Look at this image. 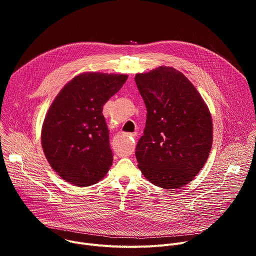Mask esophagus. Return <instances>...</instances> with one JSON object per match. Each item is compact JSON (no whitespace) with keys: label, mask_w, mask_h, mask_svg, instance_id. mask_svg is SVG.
<instances>
[{"label":"esophagus","mask_w":256,"mask_h":256,"mask_svg":"<svg viewBox=\"0 0 256 256\" xmlns=\"http://www.w3.org/2000/svg\"><path fill=\"white\" fill-rule=\"evenodd\" d=\"M128 136H132V138H134V136H136V134H130Z\"/></svg>","instance_id":"1"}]
</instances>
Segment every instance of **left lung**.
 I'll use <instances>...</instances> for the list:
<instances>
[{"label": "left lung", "mask_w": 256, "mask_h": 256, "mask_svg": "<svg viewBox=\"0 0 256 256\" xmlns=\"http://www.w3.org/2000/svg\"><path fill=\"white\" fill-rule=\"evenodd\" d=\"M134 81L147 108L136 157L153 184L179 188L204 167L212 142L208 106L192 82L172 66H159Z\"/></svg>", "instance_id": "1"}]
</instances>
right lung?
Segmentation results:
<instances>
[{
	"mask_svg": "<svg viewBox=\"0 0 256 256\" xmlns=\"http://www.w3.org/2000/svg\"><path fill=\"white\" fill-rule=\"evenodd\" d=\"M126 75L87 72L58 94L44 122L42 144L52 168L70 184H97L112 165L104 104L118 93Z\"/></svg>",
	"mask_w": 256,
	"mask_h": 256,
	"instance_id": "1",
	"label": "right lung"
}]
</instances>
